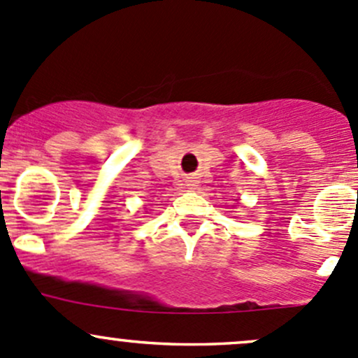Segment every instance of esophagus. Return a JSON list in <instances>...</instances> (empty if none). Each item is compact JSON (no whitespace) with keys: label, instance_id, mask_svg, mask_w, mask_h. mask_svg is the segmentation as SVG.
Returning a JSON list of instances; mask_svg holds the SVG:
<instances>
[{"label":"esophagus","instance_id":"obj_1","mask_svg":"<svg viewBox=\"0 0 358 358\" xmlns=\"http://www.w3.org/2000/svg\"><path fill=\"white\" fill-rule=\"evenodd\" d=\"M187 182H189V184H187V186H191V187L196 186V180H194V179H189V180H187Z\"/></svg>","mask_w":358,"mask_h":358}]
</instances>
